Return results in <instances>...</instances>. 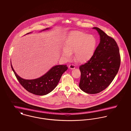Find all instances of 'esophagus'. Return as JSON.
Returning <instances> with one entry per match:
<instances>
[{"instance_id":"esophagus-1","label":"esophagus","mask_w":131,"mask_h":131,"mask_svg":"<svg viewBox=\"0 0 131 131\" xmlns=\"http://www.w3.org/2000/svg\"><path fill=\"white\" fill-rule=\"evenodd\" d=\"M69 68L70 69H74L75 68V65H73V64H70L69 65Z\"/></svg>"}]
</instances>
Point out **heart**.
I'll return each instance as SVG.
<instances>
[{
	"mask_svg": "<svg viewBox=\"0 0 131 131\" xmlns=\"http://www.w3.org/2000/svg\"><path fill=\"white\" fill-rule=\"evenodd\" d=\"M96 45L97 40L93 35L78 31H73L65 41L61 55L68 60L70 58L71 53L74 51L75 60L79 63L86 62L92 57Z\"/></svg>",
	"mask_w": 131,
	"mask_h": 131,
	"instance_id": "1",
	"label": "heart"
}]
</instances>
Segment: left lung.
I'll list each match as a JSON object with an SVG mask.
<instances>
[{"label":"left lung","instance_id":"8db88e82","mask_svg":"<svg viewBox=\"0 0 131 131\" xmlns=\"http://www.w3.org/2000/svg\"><path fill=\"white\" fill-rule=\"evenodd\" d=\"M100 36V42L89 60L81 65L79 87L91 94L101 92L107 88L117 75L121 63L117 43L98 27H93Z\"/></svg>","mask_w":131,"mask_h":131}]
</instances>
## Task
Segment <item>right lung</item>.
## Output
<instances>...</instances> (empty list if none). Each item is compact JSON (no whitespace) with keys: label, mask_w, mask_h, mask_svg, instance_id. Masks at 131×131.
I'll return each instance as SVG.
<instances>
[{"label":"right lung","mask_w":131,"mask_h":131,"mask_svg":"<svg viewBox=\"0 0 131 131\" xmlns=\"http://www.w3.org/2000/svg\"><path fill=\"white\" fill-rule=\"evenodd\" d=\"M48 29L46 28L45 30ZM29 33H30L27 34ZM11 66L17 79L23 87L31 93L39 96L46 95L53 90L59 83L63 73L68 69L67 65H56L39 78L26 80L21 78L16 73L11 64Z\"/></svg>","instance_id":"1"}]
</instances>
